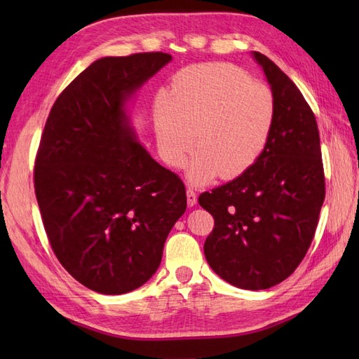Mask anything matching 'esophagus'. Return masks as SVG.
<instances>
[{"mask_svg": "<svg viewBox=\"0 0 359 359\" xmlns=\"http://www.w3.org/2000/svg\"><path fill=\"white\" fill-rule=\"evenodd\" d=\"M196 202H198V196H196V191H194L193 189H187V205L189 206H193V205H196Z\"/></svg>", "mask_w": 359, "mask_h": 359, "instance_id": "1", "label": "esophagus"}]
</instances>
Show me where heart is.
Returning <instances> with one entry per match:
<instances>
[{"instance_id": "obj_1", "label": "heart", "mask_w": 359, "mask_h": 359, "mask_svg": "<svg viewBox=\"0 0 359 359\" xmlns=\"http://www.w3.org/2000/svg\"><path fill=\"white\" fill-rule=\"evenodd\" d=\"M277 123L273 90L229 62H202L173 79V97L154 111L161 157L173 168L186 165L190 181L244 175L262 158Z\"/></svg>"}]
</instances>
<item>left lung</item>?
Segmentation results:
<instances>
[{
    "mask_svg": "<svg viewBox=\"0 0 359 359\" xmlns=\"http://www.w3.org/2000/svg\"><path fill=\"white\" fill-rule=\"evenodd\" d=\"M277 100V123L266 151L244 175L199 196L214 217L203 245L215 274L247 290L286 280L316 232L325 199L318 123L287 76L253 52Z\"/></svg>",
    "mask_w": 359,
    "mask_h": 359,
    "instance_id": "1",
    "label": "left lung"
}]
</instances>
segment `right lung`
I'll list each match as a JSON object with an SVG mask.
<instances>
[{
    "label": "right lung",
    "mask_w": 359,
    "mask_h": 359,
    "mask_svg": "<svg viewBox=\"0 0 359 359\" xmlns=\"http://www.w3.org/2000/svg\"><path fill=\"white\" fill-rule=\"evenodd\" d=\"M172 60L145 52L85 69L49 112L34 189L53 253L94 292H132L157 271L186 187L139 144L127 102Z\"/></svg>",
    "instance_id": "right-lung-1"
}]
</instances>
